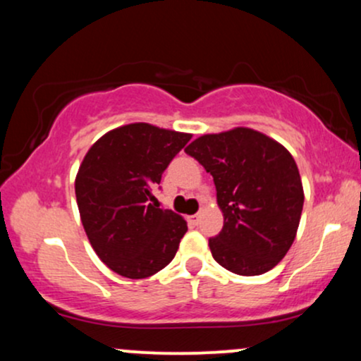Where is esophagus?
Segmentation results:
<instances>
[{"mask_svg": "<svg viewBox=\"0 0 361 361\" xmlns=\"http://www.w3.org/2000/svg\"><path fill=\"white\" fill-rule=\"evenodd\" d=\"M186 221H188L190 226H197V224L200 222V215H198V214L190 215V217H186Z\"/></svg>", "mask_w": 361, "mask_h": 361, "instance_id": "esophagus-1", "label": "esophagus"}]
</instances>
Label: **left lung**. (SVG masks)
<instances>
[{
    "label": "left lung",
    "instance_id": "8db88e82",
    "mask_svg": "<svg viewBox=\"0 0 361 361\" xmlns=\"http://www.w3.org/2000/svg\"><path fill=\"white\" fill-rule=\"evenodd\" d=\"M214 178L224 227L209 239L214 259L244 276L267 273L287 255L304 207L295 161L281 144L238 127L185 149Z\"/></svg>",
    "mask_w": 361,
    "mask_h": 361
}]
</instances>
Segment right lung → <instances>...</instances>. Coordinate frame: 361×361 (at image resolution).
Returning <instances> with one entry per match:
<instances>
[{"label": "right lung", "mask_w": 361, "mask_h": 361, "mask_svg": "<svg viewBox=\"0 0 361 361\" xmlns=\"http://www.w3.org/2000/svg\"><path fill=\"white\" fill-rule=\"evenodd\" d=\"M190 139V134L130 123L98 139L82 159L74 183L82 227L98 258L126 279H147L163 270L188 231L183 217L149 202Z\"/></svg>", "instance_id": "add662e5"}]
</instances>
